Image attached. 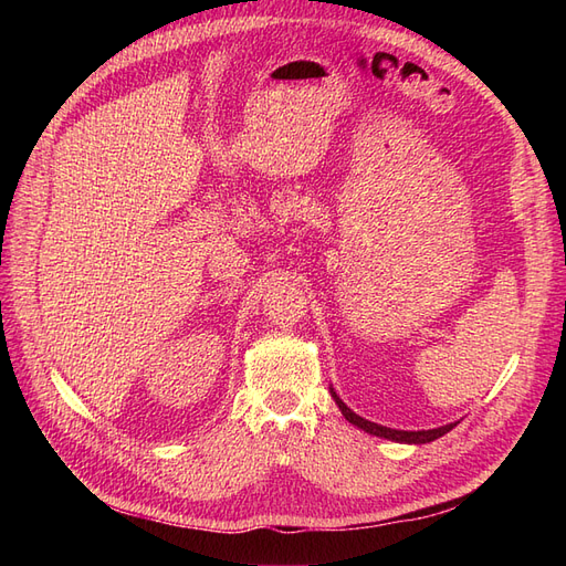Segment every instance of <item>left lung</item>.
I'll list each match as a JSON object with an SVG mask.
<instances>
[{
    "instance_id": "8db88e82",
    "label": "left lung",
    "mask_w": 566,
    "mask_h": 566,
    "mask_svg": "<svg viewBox=\"0 0 566 566\" xmlns=\"http://www.w3.org/2000/svg\"><path fill=\"white\" fill-rule=\"evenodd\" d=\"M335 403L339 406L342 416H345L352 424H356L358 430H364L368 434H375V437H385V439H391V441H403V443H427V441H434L439 437H443L447 432H451L453 424H443V427H437V430H422V432H406V430H391V427H382L378 422H370V420H364L361 416H356L352 408H347L345 403H342V399L337 397V394L331 389Z\"/></svg>"
}]
</instances>
